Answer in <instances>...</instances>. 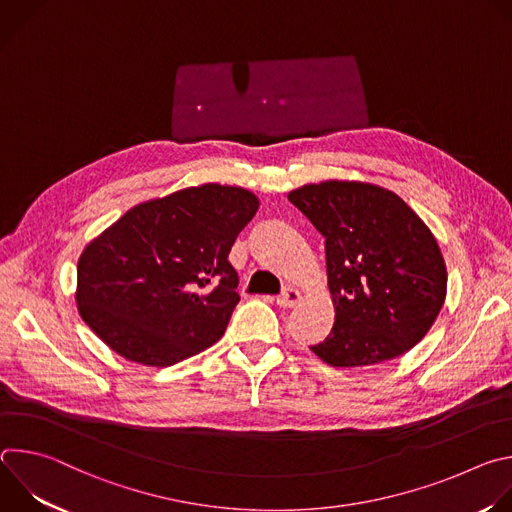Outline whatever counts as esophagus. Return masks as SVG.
Returning <instances> with one entry per match:
<instances>
[{"label": "esophagus", "mask_w": 512, "mask_h": 512, "mask_svg": "<svg viewBox=\"0 0 512 512\" xmlns=\"http://www.w3.org/2000/svg\"><path fill=\"white\" fill-rule=\"evenodd\" d=\"M277 306L281 308H294L302 302V291L296 287H287L281 296H277Z\"/></svg>", "instance_id": "34e87169"}]
</instances>
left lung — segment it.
Masks as SVG:
<instances>
[{
  "instance_id": "1",
  "label": "left lung",
  "mask_w": 512,
  "mask_h": 512,
  "mask_svg": "<svg viewBox=\"0 0 512 512\" xmlns=\"http://www.w3.org/2000/svg\"><path fill=\"white\" fill-rule=\"evenodd\" d=\"M326 239L334 326L310 346L330 367H371L405 354L440 314L448 271L435 237L395 192L326 180L287 194Z\"/></svg>"
}]
</instances>
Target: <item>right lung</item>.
<instances>
[{
	"mask_svg": "<svg viewBox=\"0 0 512 512\" xmlns=\"http://www.w3.org/2000/svg\"><path fill=\"white\" fill-rule=\"evenodd\" d=\"M259 198L202 184L141 202L79 257L77 306L119 356L172 367L212 346L239 304L229 253Z\"/></svg>",
	"mask_w": 512,
	"mask_h": 512,
	"instance_id": "right-lung-1",
	"label": "right lung"
}]
</instances>
